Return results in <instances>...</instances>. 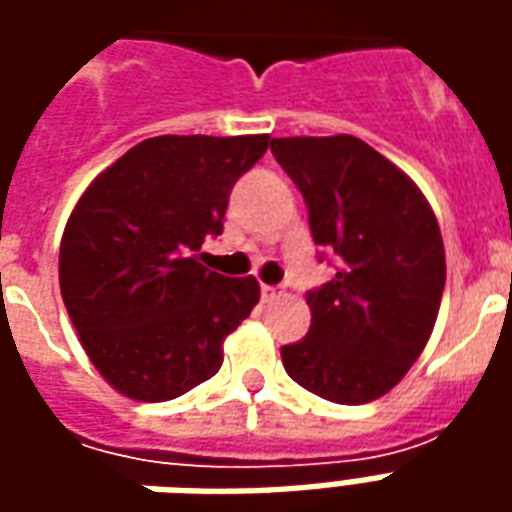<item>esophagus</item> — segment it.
Returning <instances> with one entry per match:
<instances>
[{
	"mask_svg": "<svg viewBox=\"0 0 512 512\" xmlns=\"http://www.w3.org/2000/svg\"><path fill=\"white\" fill-rule=\"evenodd\" d=\"M277 293L279 290L271 288V285H263V288H260V296H263V301H274L277 299Z\"/></svg>",
	"mask_w": 512,
	"mask_h": 512,
	"instance_id": "34e87169",
	"label": "esophagus"
}]
</instances>
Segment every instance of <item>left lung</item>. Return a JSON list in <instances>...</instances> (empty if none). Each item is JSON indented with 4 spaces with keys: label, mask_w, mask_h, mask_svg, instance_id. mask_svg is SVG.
<instances>
[{
    "label": "left lung",
    "mask_w": 512,
    "mask_h": 512,
    "mask_svg": "<svg viewBox=\"0 0 512 512\" xmlns=\"http://www.w3.org/2000/svg\"><path fill=\"white\" fill-rule=\"evenodd\" d=\"M271 153L307 202L312 241L340 263L307 293L310 332L282 345V365L323 400L370 403L417 362L439 315L436 213L403 169L351 134L282 136Z\"/></svg>",
    "instance_id": "8db88e82"
}]
</instances>
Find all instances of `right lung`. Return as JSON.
Returning a JSON list of instances; mask_svg holds the SVG:
<instances>
[{
  "label": "right lung",
  "mask_w": 512,
  "mask_h": 512,
  "mask_svg": "<svg viewBox=\"0 0 512 512\" xmlns=\"http://www.w3.org/2000/svg\"><path fill=\"white\" fill-rule=\"evenodd\" d=\"M268 134L153 136L87 186L60 244V290L95 370L131 400H172L219 373L224 337L260 301L255 277L200 263L235 180Z\"/></svg>",
  "instance_id": "obj_1"
}]
</instances>
